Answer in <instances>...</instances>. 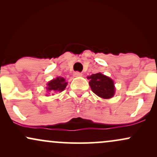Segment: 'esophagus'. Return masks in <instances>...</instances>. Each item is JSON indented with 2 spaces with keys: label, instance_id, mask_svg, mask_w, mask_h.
Returning a JSON list of instances; mask_svg holds the SVG:
<instances>
[{
  "label": "esophagus",
  "instance_id": "esophagus-1",
  "mask_svg": "<svg viewBox=\"0 0 157 157\" xmlns=\"http://www.w3.org/2000/svg\"><path fill=\"white\" fill-rule=\"evenodd\" d=\"M74 77H81L82 76V73H80V72H79V71H75V73H74Z\"/></svg>",
  "mask_w": 157,
  "mask_h": 157
}]
</instances>
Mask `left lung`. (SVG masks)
Listing matches in <instances>:
<instances>
[{
    "label": "left lung",
    "mask_w": 157,
    "mask_h": 157,
    "mask_svg": "<svg viewBox=\"0 0 157 157\" xmlns=\"http://www.w3.org/2000/svg\"><path fill=\"white\" fill-rule=\"evenodd\" d=\"M89 85L95 94L103 99L111 98L115 93L114 83L112 79L101 73L93 74L90 77Z\"/></svg>",
    "instance_id": "obj_1"
}]
</instances>
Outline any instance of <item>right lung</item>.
Masks as SVG:
<instances>
[{"label": "right lung", "instance_id": "add662e5", "mask_svg": "<svg viewBox=\"0 0 157 157\" xmlns=\"http://www.w3.org/2000/svg\"><path fill=\"white\" fill-rule=\"evenodd\" d=\"M66 86H67V82H66L63 77H58L48 82L46 89H47V92L50 93L57 92V91L61 92L66 89Z\"/></svg>", "mask_w": 157, "mask_h": 157}]
</instances>
